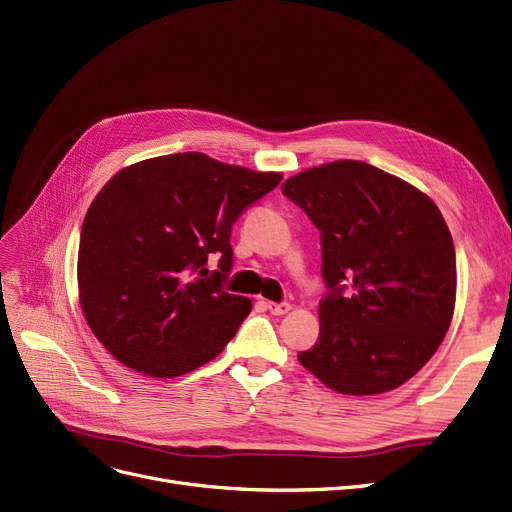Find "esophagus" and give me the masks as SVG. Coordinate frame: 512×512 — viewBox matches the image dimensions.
Returning a JSON list of instances; mask_svg holds the SVG:
<instances>
[{
	"instance_id": "34e87169",
	"label": "esophagus",
	"mask_w": 512,
	"mask_h": 512,
	"mask_svg": "<svg viewBox=\"0 0 512 512\" xmlns=\"http://www.w3.org/2000/svg\"><path fill=\"white\" fill-rule=\"evenodd\" d=\"M265 307H268L274 316H284V314H288V311L293 309V305L291 303H274V301H265Z\"/></svg>"
}]
</instances>
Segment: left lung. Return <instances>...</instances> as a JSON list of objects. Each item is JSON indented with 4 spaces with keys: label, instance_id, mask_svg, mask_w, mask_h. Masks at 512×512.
<instances>
[{
    "label": "left lung",
    "instance_id": "left-lung-1",
    "mask_svg": "<svg viewBox=\"0 0 512 512\" xmlns=\"http://www.w3.org/2000/svg\"><path fill=\"white\" fill-rule=\"evenodd\" d=\"M320 230V337L299 362L328 389L376 395L425 366L450 328L456 253L431 198L362 161H332L282 184Z\"/></svg>",
    "mask_w": 512,
    "mask_h": 512
}]
</instances>
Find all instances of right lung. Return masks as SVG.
Returning a JSON list of instances; mask_svg holds the SVG:
<instances>
[{
  "label": "right lung",
  "instance_id": "obj_1",
  "mask_svg": "<svg viewBox=\"0 0 512 512\" xmlns=\"http://www.w3.org/2000/svg\"><path fill=\"white\" fill-rule=\"evenodd\" d=\"M280 180L203 152L146 159L110 177L87 209L77 257L79 303L96 339L154 379L217 358L253 305L221 288L232 224ZM211 254L220 257L213 275Z\"/></svg>",
  "mask_w": 512,
  "mask_h": 512
}]
</instances>
